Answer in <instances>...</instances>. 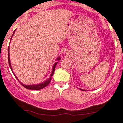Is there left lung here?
I'll return each mask as SVG.
<instances>
[{
    "mask_svg": "<svg viewBox=\"0 0 123 123\" xmlns=\"http://www.w3.org/2000/svg\"><path fill=\"white\" fill-rule=\"evenodd\" d=\"M80 90H83V91H86V90H84V89H80Z\"/></svg>",
    "mask_w": 123,
    "mask_h": 123,
    "instance_id": "1",
    "label": "left lung"
}]
</instances>
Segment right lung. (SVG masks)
Listing matches in <instances>:
<instances>
[{
    "mask_svg": "<svg viewBox=\"0 0 123 123\" xmlns=\"http://www.w3.org/2000/svg\"><path fill=\"white\" fill-rule=\"evenodd\" d=\"M14 30V31H15ZM14 31L13 33V34L14 33ZM13 34H12V36H13ZM12 36H11V39H12ZM10 40V41H11ZM9 50H10V49H9V47H8V63H9V65H10V68H11V70H12V67H11V62H10V51H9ZM61 59V58L60 57H58V58H56V61H59ZM58 62H56V63H55L54 64V65H53V68H52V72H51V75H50V77L49 78V79H47V80H45V81H44V82H43L42 83H40V84H32V85H26V84H22V82H20V81H19V80H18V78L16 77V76L15 75L14 73V72H12V73H13L14 75L15 76V77L16 78L17 80H18V81H19V82H20V84H21L23 86H24V87L26 88V89H30V90H40V89H43V88H45L46 87V86H47L48 85H49V84H50V81H51V76H53V74L54 73V72H55V67H56V65H57V64H58Z\"/></svg>",
    "mask_w": 123,
    "mask_h": 123,
    "instance_id": "1",
    "label": "right lung"
}]
</instances>
